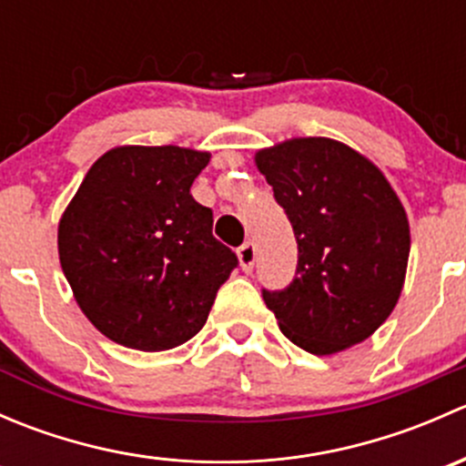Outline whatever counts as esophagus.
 I'll list each match as a JSON object with an SVG mask.
<instances>
[{"mask_svg": "<svg viewBox=\"0 0 466 466\" xmlns=\"http://www.w3.org/2000/svg\"><path fill=\"white\" fill-rule=\"evenodd\" d=\"M237 255H238V261H241L243 270H250L257 259V246L252 241H246L241 248H238Z\"/></svg>", "mask_w": 466, "mask_h": 466, "instance_id": "1", "label": "esophagus"}]
</instances>
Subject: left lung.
Returning <instances> with one entry per match:
<instances>
[{
  "instance_id": "left-lung-1",
  "label": "left lung",
  "mask_w": 466,
  "mask_h": 466,
  "mask_svg": "<svg viewBox=\"0 0 466 466\" xmlns=\"http://www.w3.org/2000/svg\"><path fill=\"white\" fill-rule=\"evenodd\" d=\"M257 167L298 241L293 281L261 289L281 333L316 356L363 342L406 277L410 229L397 194L363 155L324 137L259 150Z\"/></svg>"
}]
</instances>
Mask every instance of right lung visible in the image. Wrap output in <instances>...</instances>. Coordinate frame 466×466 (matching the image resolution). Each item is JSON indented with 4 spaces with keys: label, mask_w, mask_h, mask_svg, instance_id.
<instances>
[{
    "label": "right lung",
    "mask_w": 466,
    "mask_h": 466,
    "mask_svg": "<svg viewBox=\"0 0 466 466\" xmlns=\"http://www.w3.org/2000/svg\"><path fill=\"white\" fill-rule=\"evenodd\" d=\"M209 153L121 146L87 171L58 225L65 277L87 320L139 351L182 345L205 327L238 266L211 234L214 214L191 185Z\"/></svg>",
    "instance_id": "1"
}]
</instances>
